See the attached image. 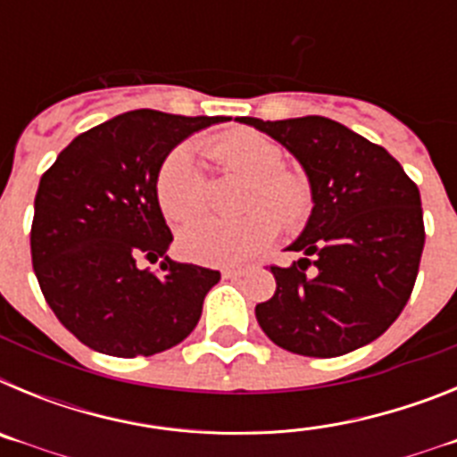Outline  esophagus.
<instances>
[{"mask_svg":"<svg viewBox=\"0 0 457 457\" xmlns=\"http://www.w3.org/2000/svg\"><path fill=\"white\" fill-rule=\"evenodd\" d=\"M252 265H226L221 270V277L224 278H237V277H245V274L252 272Z\"/></svg>","mask_w":457,"mask_h":457,"instance_id":"esophagus-1","label":"esophagus"}]
</instances>
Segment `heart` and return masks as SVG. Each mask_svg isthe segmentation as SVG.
<instances>
[{"label": "heart", "instance_id": "obj_1", "mask_svg": "<svg viewBox=\"0 0 457 457\" xmlns=\"http://www.w3.org/2000/svg\"><path fill=\"white\" fill-rule=\"evenodd\" d=\"M221 167L252 180L247 205H256L237 220L204 217L180 231V252L204 265H231L247 261L277 237L278 221L295 228L313 208V187L302 171L284 167V151L256 132H236L208 146ZM160 208L171 221H187L204 210L205 179L192 151L173 148L160 164L155 180ZM279 220H277L276 217Z\"/></svg>", "mask_w": 457, "mask_h": 457}]
</instances>
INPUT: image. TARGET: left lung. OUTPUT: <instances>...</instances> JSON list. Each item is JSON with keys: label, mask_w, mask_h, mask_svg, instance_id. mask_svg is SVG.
<instances>
[{"label": "left lung", "mask_w": 457, "mask_h": 457, "mask_svg": "<svg viewBox=\"0 0 457 457\" xmlns=\"http://www.w3.org/2000/svg\"><path fill=\"white\" fill-rule=\"evenodd\" d=\"M302 164L313 208L290 268L272 265L277 290L256 320L278 348L338 357L386 332L417 281L423 242L419 187L382 146L325 116H240Z\"/></svg>", "instance_id": "8db88e82"}]
</instances>
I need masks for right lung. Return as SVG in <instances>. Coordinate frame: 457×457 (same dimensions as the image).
<instances>
[{
  "label": "right lung",
  "mask_w": 457,
  "mask_h": 457,
  "mask_svg": "<svg viewBox=\"0 0 457 457\" xmlns=\"http://www.w3.org/2000/svg\"><path fill=\"white\" fill-rule=\"evenodd\" d=\"M226 116L135 109L82 132L43 173L34 201L31 263L68 332L112 357H151L179 345L201 318L217 270L176 263L157 201L164 157ZM163 258L162 275L136 258Z\"/></svg>",
  "instance_id": "obj_1"
}]
</instances>
